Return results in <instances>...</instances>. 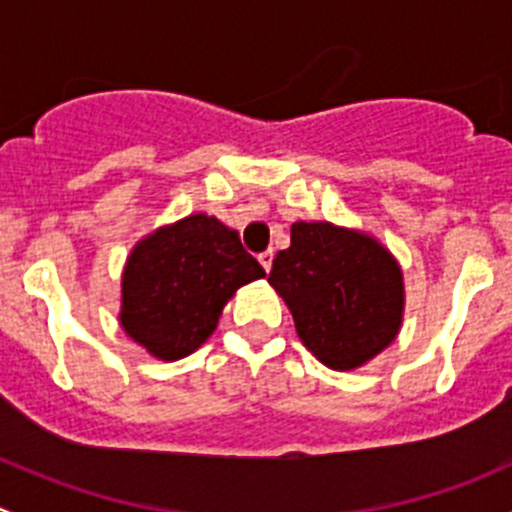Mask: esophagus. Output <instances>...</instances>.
Instances as JSON below:
<instances>
[{"instance_id": "1", "label": "esophagus", "mask_w": 512, "mask_h": 512, "mask_svg": "<svg viewBox=\"0 0 512 512\" xmlns=\"http://www.w3.org/2000/svg\"><path fill=\"white\" fill-rule=\"evenodd\" d=\"M272 260H275V250H265L260 252V265L265 267V272L272 270Z\"/></svg>"}]
</instances>
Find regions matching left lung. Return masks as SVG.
<instances>
[{"label":"left lung","mask_w":512,"mask_h":512,"mask_svg":"<svg viewBox=\"0 0 512 512\" xmlns=\"http://www.w3.org/2000/svg\"><path fill=\"white\" fill-rule=\"evenodd\" d=\"M267 282L285 299L304 347L329 369L366 364L401 329V267L364 232L299 220Z\"/></svg>","instance_id":"obj_1"}]
</instances>
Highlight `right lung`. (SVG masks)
Masks as SVG:
<instances>
[{
  "label": "right lung",
  "mask_w": 512,
  "mask_h": 512,
  "mask_svg": "<svg viewBox=\"0 0 512 512\" xmlns=\"http://www.w3.org/2000/svg\"><path fill=\"white\" fill-rule=\"evenodd\" d=\"M265 277L240 235L198 213L133 247L121 280V327L163 361L193 354L218 327L227 299Z\"/></svg>",
  "instance_id": "add662e5"
}]
</instances>
